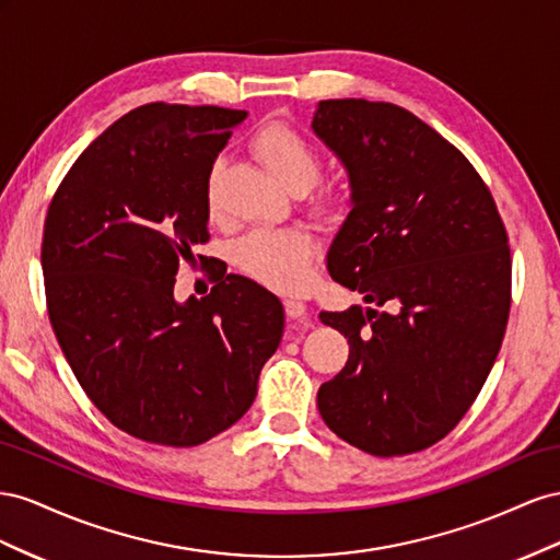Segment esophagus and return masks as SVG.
Instances as JSON below:
<instances>
[{"label": "esophagus", "mask_w": 560, "mask_h": 560, "mask_svg": "<svg viewBox=\"0 0 560 560\" xmlns=\"http://www.w3.org/2000/svg\"><path fill=\"white\" fill-rule=\"evenodd\" d=\"M283 307H285V316L293 318L295 324L310 326V318H307V307H305V302H300V300L289 298V300H283Z\"/></svg>", "instance_id": "34e87169"}]
</instances>
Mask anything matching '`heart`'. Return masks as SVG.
Wrapping results in <instances>:
<instances>
[{
    "mask_svg": "<svg viewBox=\"0 0 560 560\" xmlns=\"http://www.w3.org/2000/svg\"><path fill=\"white\" fill-rule=\"evenodd\" d=\"M253 152L277 180L293 191L310 189L322 173V156L307 136L285 121H271L253 138ZM222 162L211 166L206 183V203L215 211V183ZM351 206L347 185L322 187L312 199V211L326 220H340ZM236 262L246 275L277 291L307 289L314 275L316 244L310 232L300 228L258 230L246 234L234 248Z\"/></svg>",
    "mask_w": 560,
    "mask_h": 560,
    "instance_id": "obj_1",
    "label": "heart"
}]
</instances>
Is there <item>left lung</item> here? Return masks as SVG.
Instances as JSON below:
<instances>
[{
    "label": "left lung",
    "mask_w": 560,
    "mask_h": 560,
    "mask_svg": "<svg viewBox=\"0 0 560 560\" xmlns=\"http://www.w3.org/2000/svg\"><path fill=\"white\" fill-rule=\"evenodd\" d=\"M312 129L351 189L328 271L369 302L318 314L349 342L318 412L363 453L424 451L465 418L502 347L504 222L469 159L404 107L322 101Z\"/></svg>",
    "instance_id": "8db88e82"
}]
</instances>
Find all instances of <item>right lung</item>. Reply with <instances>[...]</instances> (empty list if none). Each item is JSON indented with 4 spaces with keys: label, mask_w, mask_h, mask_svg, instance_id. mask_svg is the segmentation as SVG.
<instances>
[{
    "label": "right lung",
    "mask_w": 560,
    "mask_h": 560,
    "mask_svg": "<svg viewBox=\"0 0 560 560\" xmlns=\"http://www.w3.org/2000/svg\"><path fill=\"white\" fill-rule=\"evenodd\" d=\"M244 109L150 103L79 154L44 222L46 307L74 377L105 418L189 448L230 429L258 394L283 332L277 295L238 275L175 302L209 242L206 183Z\"/></svg>",
    "instance_id": "obj_1"
}]
</instances>
